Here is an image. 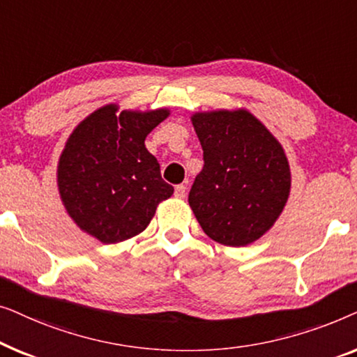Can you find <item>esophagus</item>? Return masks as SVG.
<instances>
[{
	"label": "esophagus",
	"instance_id": "obj_1",
	"mask_svg": "<svg viewBox=\"0 0 357 357\" xmlns=\"http://www.w3.org/2000/svg\"><path fill=\"white\" fill-rule=\"evenodd\" d=\"M185 193H187V187H185V185H177V187H175V198H185Z\"/></svg>",
	"mask_w": 357,
	"mask_h": 357
}]
</instances>
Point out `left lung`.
<instances>
[{"mask_svg": "<svg viewBox=\"0 0 357 357\" xmlns=\"http://www.w3.org/2000/svg\"><path fill=\"white\" fill-rule=\"evenodd\" d=\"M204 165L190 190V208L204 234L245 247L275 226L291 193L286 153L247 109L195 112Z\"/></svg>", "mask_w": 357, "mask_h": 357, "instance_id": "8db88e82", "label": "left lung"}]
</instances>
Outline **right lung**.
<instances>
[{
    "label": "right lung",
    "instance_id": "obj_1",
    "mask_svg": "<svg viewBox=\"0 0 357 357\" xmlns=\"http://www.w3.org/2000/svg\"><path fill=\"white\" fill-rule=\"evenodd\" d=\"M169 109L121 110L107 104L73 130L58 159L63 206L82 232L102 243L138 236L174 188L160 177L144 139Z\"/></svg>",
    "mask_w": 357,
    "mask_h": 357
}]
</instances>
